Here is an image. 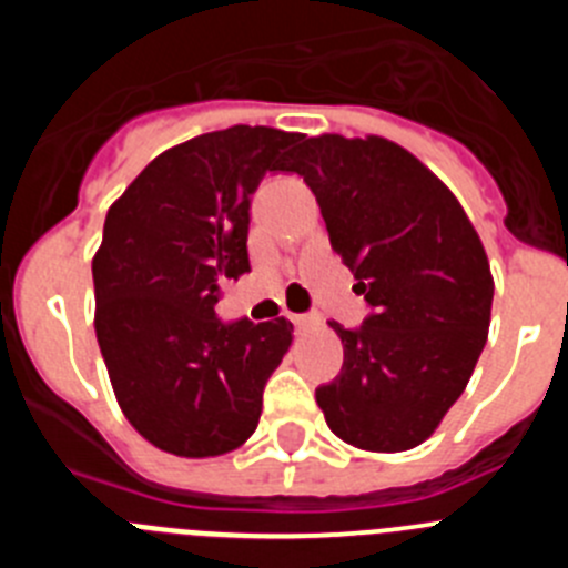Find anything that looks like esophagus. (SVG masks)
<instances>
[{
  "label": "esophagus",
  "instance_id": "obj_1",
  "mask_svg": "<svg viewBox=\"0 0 568 568\" xmlns=\"http://www.w3.org/2000/svg\"><path fill=\"white\" fill-rule=\"evenodd\" d=\"M290 321H293L298 333H307V329L315 327V321L318 318H315V315H290Z\"/></svg>",
  "mask_w": 568,
  "mask_h": 568
}]
</instances>
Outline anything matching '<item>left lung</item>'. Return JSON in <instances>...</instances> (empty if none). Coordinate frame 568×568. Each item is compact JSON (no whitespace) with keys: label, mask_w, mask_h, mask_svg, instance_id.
<instances>
[{"label":"left lung","mask_w":568,"mask_h":568,"mask_svg":"<svg viewBox=\"0 0 568 568\" xmlns=\"http://www.w3.org/2000/svg\"><path fill=\"white\" fill-rule=\"evenodd\" d=\"M287 170L315 193L373 307L358 329L329 321L344 366L315 400L346 444L406 453L438 429L484 353L495 281L478 230L433 170L381 135H313Z\"/></svg>","instance_id":"obj_1"}]
</instances>
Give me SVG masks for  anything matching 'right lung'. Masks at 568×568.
I'll return each mask as SVG.
<instances>
[{
    "label": "right lung",
    "instance_id": "add662e5",
    "mask_svg": "<svg viewBox=\"0 0 568 568\" xmlns=\"http://www.w3.org/2000/svg\"><path fill=\"white\" fill-rule=\"evenodd\" d=\"M301 133L235 124L164 150L108 210L93 255L97 338L133 429L179 458L233 453L293 324H222V284L250 270V195Z\"/></svg>",
    "mask_w": 568,
    "mask_h": 568
}]
</instances>
